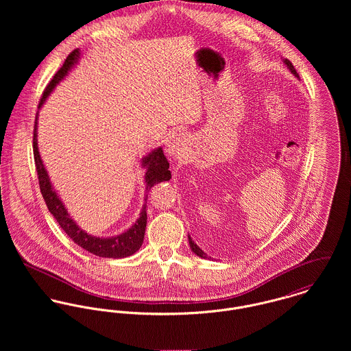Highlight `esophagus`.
Segmentation results:
<instances>
[{"label": "esophagus", "mask_w": 351, "mask_h": 351, "mask_svg": "<svg viewBox=\"0 0 351 351\" xmlns=\"http://www.w3.org/2000/svg\"><path fill=\"white\" fill-rule=\"evenodd\" d=\"M186 136L185 134H173L167 141H166V145H165V151L167 155L170 156H177L180 154H182L185 150V146H186Z\"/></svg>", "instance_id": "34e87169"}]
</instances>
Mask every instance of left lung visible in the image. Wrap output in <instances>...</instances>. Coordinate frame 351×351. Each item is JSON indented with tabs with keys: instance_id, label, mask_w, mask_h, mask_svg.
Here are the masks:
<instances>
[{
	"instance_id": "1",
	"label": "left lung",
	"mask_w": 351,
	"mask_h": 351,
	"mask_svg": "<svg viewBox=\"0 0 351 351\" xmlns=\"http://www.w3.org/2000/svg\"><path fill=\"white\" fill-rule=\"evenodd\" d=\"M284 63L288 66V69L291 70V73L295 75V77H298L299 78V74H298V71H296V69L293 67V64L291 63V60H288V59H284ZM188 239H189V245H191V249L192 251L196 254V255H199L201 258H204V259H206L208 258V255L204 252V251L201 250L200 247L195 243V241L191 238V237H188Z\"/></svg>"
}]
</instances>
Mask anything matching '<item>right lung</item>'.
<instances>
[{"mask_svg":"<svg viewBox=\"0 0 351 351\" xmlns=\"http://www.w3.org/2000/svg\"><path fill=\"white\" fill-rule=\"evenodd\" d=\"M78 59H80V50H74L69 53L63 66L56 71V74L51 80L50 84L47 85L46 90L43 92V96H42L39 106H38L39 109L43 106V104L50 96L53 88L69 74V71L73 69V66L77 64ZM36 130H38V114H36L35 127H34V158H35L36 171H38V177H39V186H40V192L47 204V208H49L51 215L56 219V221L62 227V230L70 237V239H73L74 243H77L80 247L89 251L97 256L116 259V258H124V256H130V255L135 254L141 249L143 239H145L146 224H147V212H146L147 201L145 202V205L142 208L139 219L125 232L116 235V237H110V238H97V237L89 235L82 228H80L78 224L71 219L66 206L63 205V202L56 195V192L51 184L49 173L43 165L40 154H39L38 138H36L38 131ZM142 166L146 167V174H145L146 193L155 184L169 181L171 178V173L169 170V162L162 151V147H158V149L149 152V155H146L142 159ZM145 200H147V195H146Z\"/></svg>","mask_w":351,"mask_h":351,"instance_id":"add662e5","label":"right lung"}]
</instances>
